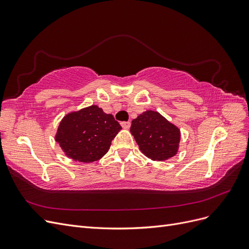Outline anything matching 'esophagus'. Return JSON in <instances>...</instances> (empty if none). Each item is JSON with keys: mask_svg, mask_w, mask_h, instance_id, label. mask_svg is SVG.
I'll return each mask as SVG.
<instances>
[{"mask_svg": "<svg viewBox=\"0 0 249 249\" xmlns=\"http://www.w3.org/2000/svg\"><path fill=\"white\" fill-rule=\"evenodd\" d=\"M120 125L123 126V129H124V130H127V129H130V126H131V123H130V122H123V123H120Z\"/></svg>", "mask_w": 249, "mask_h": 249, "instance_id": "1", "label": "esophagus"}]
</instances>
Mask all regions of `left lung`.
I'll return each instance as SVG.
<instances>
[{"label":"left lung","instance_id":"left-lung-1","mask_svg":"<svg viewBox=\"0 0 249 249\" xmlns=\"http://www.w3.org/2000/svg\"><path fill=\"white\" fill-rule=\"evenodd\" d=\"M131 134L141 153L153 161H165L178 154L179 129L159 112L146 110L132 120Z\"/></svg>","mask_w":249,"mask_h":249}]
</instances>
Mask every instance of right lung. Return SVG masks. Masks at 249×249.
Segmentation results:
<instances>
[{
	"instance_id": "obj_1",
	"label": "right lung",
	"mask_w": 249,
	"mask_h": 249,
	"mask_svg": "<svg viewBox=\"0 0 249 249\" xmlns=\"http://www.w3.org/2000/svg\"><path fill=\"white\" fill-rule=\"evenodd\" d=\"M120 130L122 126L113 115L92 105L67 113L59 124L55 140L73 161L91 163L108 153Z\"/></svg>"
}]
</instances>
